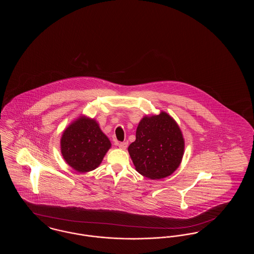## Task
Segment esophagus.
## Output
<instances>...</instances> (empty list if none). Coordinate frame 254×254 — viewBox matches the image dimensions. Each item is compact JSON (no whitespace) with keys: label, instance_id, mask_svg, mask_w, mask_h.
<instances>
[{"label":"esophagus","instance_id":"34e87169","mask_svg":"<svg viewBox=\"0 0 254 254\" xmlns=\"http://www.w3.org/2000/svg\"><path fill=\"white\" fill-rule=\"evenodd\" d=\"M118 145L121 149H126L127 147V142H121V143H119Z\"/></svg>","mask_w":254,"mask_h":254}]
</instances>
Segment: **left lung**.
<instances>
[{
    "label": "left lung",
    "instance_id": "left-lung-1",
    "mask_svg": "<svg viewBox=\"0 0 254 254\" xmlns=\"http://www.w3.org/2000/svg\"><path fill=\"white\" fill-rule=\"evenodd\" d=\"M135 169L151 180L172 174L181 164L185 141L181 129L167 112L145 116L128 146Z\"/></svg>",
    "mask_w": 254,
    "mask_h": 254
}]
</instances>
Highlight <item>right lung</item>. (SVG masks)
<instances>
[{"label":"right lung","instance_id":"obj_1","mask_svg":"<svg viewBox=\"0 0 254 254\" xmlns=\"http://www.w3.org/2000/svg\"><path fill=\"white\" fill-rule=\"evenodd\" d=\"M111 146L94 119L80 116L63 132L61 152L64 161L78 172H88L99 167Z\"/></svg>","mask_w":254,"mask_h":254}]
</instances>
